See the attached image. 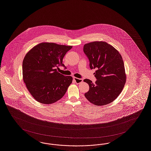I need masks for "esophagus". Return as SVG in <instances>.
<instances>
[{
  "label": "esophagus",
  "mask_w": 151,
  "mask_h": 151,
  "mask_svg": "<svg viewBox=\"0 0 151 151\" xmlns=\"http://www.w3.org/2000/svg\"><path fill=\"white\" fill-rule=\"evenodd\" d=\"M73 80L75 81V83L76 84H80V83H81L83 81V80L81 78H76L75 77H73Z\"/></svg>",
  "instance_id": "1"
}]
</instances>
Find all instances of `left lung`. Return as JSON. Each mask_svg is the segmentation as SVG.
I'll use <instances>...</instances> for the list:
<instances>
[{
  "instance_id": "left-lung-1",
  "label": "left lung",
  "mask_w": 151,
  "mask_h": 151,
  "mask_svg": "<svg viewBox=\"0 0 151 151\" xmlns=\"http://www.w3.org/2000/svg\"><path fill=\"white\" fill-rule=\"evenodd\" d=\"M84 52L89 60L91 69L97 68L93 84L91 80L84 81L89 86L85 97L97 106L113 102L119 96L126 82L124 61L119 52L104 42H94L84 45Z\"/></svg>"
}]
</instances>
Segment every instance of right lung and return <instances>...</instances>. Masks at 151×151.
Here are the masks:
<instances>
[{
    "label": "right lung",
    "instance_id": "right-lung-1",
    "mask_svg": "<svg viewBox=\"0 0 151 151\" xmlns=\"http://www.w3.org/2000/svg\"><path fill=\"white\" fill-rule=\"evenodd\" d=\"M72 46L42 42L26 54L22 63L24 84L33 98L42 104H52L65 94L73 81L70 76L57 71L65 67L63 58Z\"/></svg>",
    "mask_w": 151,
    "mask_h": 151
}]
</instances>
